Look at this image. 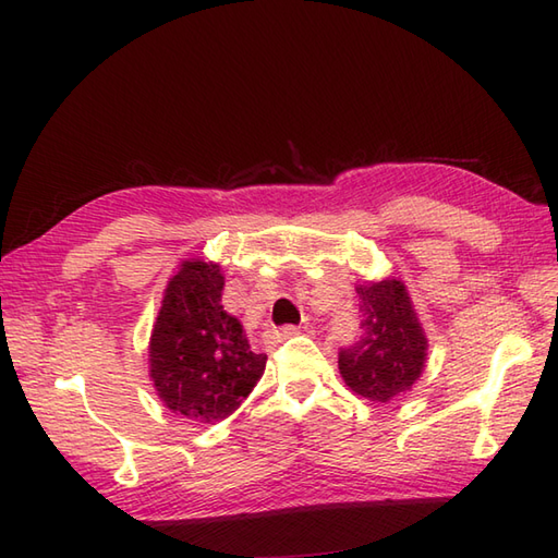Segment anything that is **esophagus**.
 <instances>
[{
	"instance_id": "obj_1",
	"label": "esophagus",
	"mask_w": 558,
	"mask_h": 558,
	"mask_svg": "<svg viewBox=\"0 0 558 558\" xmlns=\"http://www.w3.org/2000/svg\"><path fill=\"white\" fill-rule=\"evenodd\" d=\"M274 335H276V340H288V338H292V335H300V328H296V326H282Z\"/></svg>"
}]
</instances>
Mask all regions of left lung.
<instances>
[{"label": "left lung", "mask_w": 558, "mask_h": 558, "mask_svg": "<svg viewBox=\"0 0 558 558\" xmlns=\"http://www.w3.org/2000/svg\"><path fill=\"white\" fill-rule=\"evenodd\" d=\"M361 338L340 352V375L354 395L387 404L411 392L427 359V338L407 284L390 276L356 284Z\"/></svg>", "instance_id": "1"}]
</instances>
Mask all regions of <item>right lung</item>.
Listing matches in <instances>:
<instances>
[{
    "label": "right lung",
    "instance_id": "right-lung-1",
    "mask_svg": "<svg viewBox=\"0 0 558 558\" xmlns=\"http://www.w3.org/2000/svg\"><path fill=\"white\" fill-rule=\"evenodd\" d=\"M223 270L190 258L168 280L149 338V380L166 409L197 423L235 411L266 371L242 323L220 304Z\"/></svg>",
    "mask_w": 558,
    "mask_h": 558
}]
</instances>
